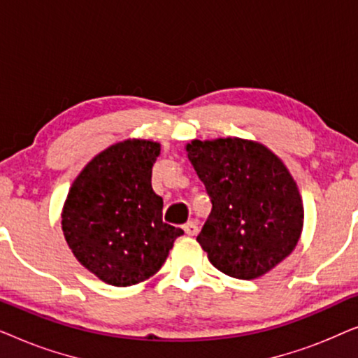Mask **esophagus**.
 <instances>
[{
  "instance_id": "1",
  "label": "esophagus",
  "mask_w": 358,
  "mask_h": 358,
  "mask_svg": "<svg viewBox=\"0 0 358 358\" xmlns=\"http://www.w3.org/2000/svg\"><path fill=\"white\" fill-rule=\"evenodd\" d=\"M184 231H185V234H189V236H194V234H197V231H199V227H197V223L194 222H187L184 224Z\"/></svg>"
}]
</instances>
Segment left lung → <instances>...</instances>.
I'll use <instances>...</instances> for the list:
<instances>
[{
  "instance_id": "8db88e82",
  "label": "left lung",
  "mask_w": 358,
  "mask_h": 358,
  "mask_svg": "<svg viewBox=\"0 0 358 358\" xmlns=\"http://www.w3.org/2000/svg\"><path fill=\"white\" fill-rule=\"evenodd\" d=\"M212 202L197 241L229 277L252 280L295 249L303 229L296 182L282 159L257 141L192 140L185 146Z\"/></svg>"
}]
</instances>
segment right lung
<instances>
[{
    "label": "right lung",
    "mask_w": 358,
    "mask_h": 358,
    "mask_svg": "<svg viewBox=\"0 0 358 358\" xmlns=\"http://www.w3.org/2000/svg\"><path fill=\"white\" fill-rule=\"evenodd\" d=\"M161 145L125 140L85 166L62 212V229L78 262L102 282L130 287L163 266L180 228L163 222V199L151 187Z\"/></svg>",
    "instance_id": "obj_1"
}]
</instances>
